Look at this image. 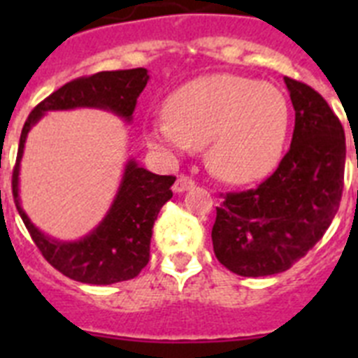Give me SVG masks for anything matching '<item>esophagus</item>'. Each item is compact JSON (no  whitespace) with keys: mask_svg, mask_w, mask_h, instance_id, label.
Segmentation results:
<instances>
[{"mask_svg":"<svg viewBox=\"0 0 358 358\" xmlns=\"http://www.w3.org/2000/svg\"><path fill=\"white\" fill-rule=\"evenodd\" d=\"M195 182L189 179V177H185V176H179L177 177V181L173 182L172 189L176 192V194H185V192H188L189 188H194Z\"/></svg>","mask_w":358,"mask_h":358,"instance_id":"34e87169","label":"esophagus"}]
</instances>
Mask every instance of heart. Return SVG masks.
<instances>
[{
	"label": "heart",
	"instance_id": "b5f03b06",
	"mask_svg": "<svg viewBox=\"0 0 358 358\" xmlns=\"http://www.w3.org/2000/svg\"><path fill=\"white\" fill-rule=\"evenodd\" d=\"M164 109L166 116L147 125L148 147L179 157L206 143L208 169L224 181H258L285 150L289 102L267 82L215 73L181 85Z\"/></svg>",
	"mask_w": 358,
	"mask_h": 358
}]
</instances>
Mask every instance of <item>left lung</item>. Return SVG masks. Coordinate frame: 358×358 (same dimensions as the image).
<instances>
[{
  "label": "left lung",
  "instance_id": "1",
  "mask_svg": "<svg viewBox=\"0 0 358 358\" xmlns=\"http://www.w3.org/2000/svg\"><path fill=\"white\" fill-rule=\"evenodd\" d=\"M296 110L292 143L258 188L227 194L211 229L217 260L245 278L292 267L322 238L339 210L346 140L327 100L285 77ZM358 166V163H357Z\"/></svg>",
  "mask_w": 358,
  "mask_h": 358
}]
</instances>
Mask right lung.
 <instances>
[{"mask_svg": "<svg viewBox=\"0 0 358 358\" xmlns=\"http://www.w3.org/2000/svg\"><path fill=\"white\" fill-rule=\"evenodd\" d=\"M148 78L147 69L136 68L102 71L68 82L31 110L21 131L12 176L15 208L44 258L64 276L80 283L110 285L140 274L150 256L152 227L164 202L172 199L170 188L176 177L148 172L131 157L123 166L115 199L98 226L78 240L53 238L31 222L21 206L19 172L28 132L50 110L100 109L131 123L138 96Z\"/></svg>", "mask_w": 358, "mask_h": 358, "instance_id": "1", "label": "right lung"}]
</instances>
